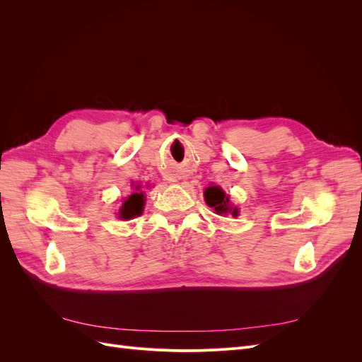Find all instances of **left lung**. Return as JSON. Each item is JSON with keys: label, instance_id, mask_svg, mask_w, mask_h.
Masks as SVG:
<instances>
[{"label": "left lung", "instance_id": "left-lung-1", "mask_svg": "<svg viewBox=\"0 0 362 362\" xmlns=\"http://www.w3.org/2000/svg\"><path fill=\"white\" fill-rule=\"evenodd\" d=\"M204 196H205V202L208 204V206H211L213 210H216L218 214L231 211L233 216H237V213H238L237 208H234L233 210V208L228 206L229 199H228L226 193L221 187H208L205 190Z\"/></svg>", "mask_w": 362, "mask_h": 362}]
</instances>
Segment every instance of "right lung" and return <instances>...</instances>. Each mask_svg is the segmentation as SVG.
<instances>
[{"instance_id": "1", "label": "right lung", "mask_w": 362, "mask_h": 362, "mask_svg": "<svg viewBox=\"0 0 362 362\" xmlns=\"http://www.w3.org/2000/svg\"><path fill=\"white\" fill-rule=\"evenodd\" d=\"M140 190V187H137ZM145 196L144 192L140 193H133L129 198L124 202L122 208H120V218H133L136 216H140L141 211H144V204H145Z\"/></svg>"}]
</instances>
